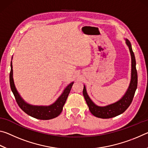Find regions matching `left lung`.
Returning a JSON list of instances; mask_svg holds the SVG:
<instances>
[{
    "instance_id": "1",
    "label": "left lung",
    "mask_w": 148,
    "mask_h": 148,
    "mask_svg": "<svg viewBox=\"0 0 148 148\" xmlns=\"http://www.w3.org/2000/svg\"><path fill=\"white\" fill-rule=\"evenodd\" d=\"M126 44L129 47L131 56V79L128 89L122 98L115 103L106 106H99L95 104L87 95L86 86H84L83 95L86 101L89 106V109L94 116L102 119H108L121 114L128 108L133 99L134 95L137 88L138 75L136 69V59L132 51L131 42L128 39H125Z\"/></svg>"
}]
</instances>
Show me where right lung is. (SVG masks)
<instances>
[{"label": "right lung", "mask_w": 148, "mask_h": 148, "mask_svg": "<svg viewBox=\"0 0 148 148\" xmlns=\"http://www.w3.org/2000/svg\"><path fill=\"white\" fill-rule=\"evenodd\" d=\"M11 70L10 73V87L12 92L16 99L18 106L20 107L24 112L27 114L36 119L41 120H48L53 119L55 117L59 116L61 113L62 108L66 102L67 97L71 91L72 85L74 82L70 84L62 92L57 101L49 106H34V105L29 104L24 101L20 96L19 92H17V89L15 86L14 79H13V69H12V62L11 61L10 64Z\"/></svg>", "instance_id": "1"}]
</instances>
